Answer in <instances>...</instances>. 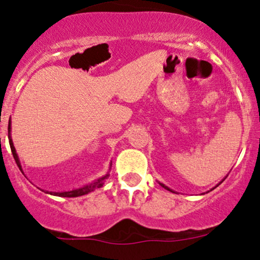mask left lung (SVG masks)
Masks as SVG:
<instances>
[{
    "label": "left lung",
    "mask_w": 260,
    "mask_h": 260,
    "mask_svg": "<svg viewBox=\"0 0 260 260\" xmlns=\"http://www.w3.org/2000/svg\"><path fill=\"white\" fill-rule=\"evenodd\" d=\"M221 182H222V181H221ZM221 182H220V183H221ZM159 184H161V186H162L163 188H165V189H167V190H169V191H173L172 189H170V188H168V187H167V186H165V184H163V183H159ZM218 186H219V184H218ZM173 193H174V191H173Z\"/></svg>",
    "instance_id": "8db88e82"
}]
</instances>
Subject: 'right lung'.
I'll return each mask as SVG.
<instances>
[{
	"mask_svg": "<svg viewBox=\"0 0 260 260\" xmlns=\"http://www.w3.org/2000/svg\"><path fill=\"white\" fill-rule=\"evenodd\" d=\"M8 138H9V144H10V149H12L14 159H15L17 167H19L21 172H22V169H21V165H20L19 157H17L16 150H15V148H14L12 137H10V120H9V125H8ZM108 176L109 175H108V174H106L105 176L99 177V179L95 180L94 182L87 184V186L81 187V188H79V189H73V190H70V191H61V193H53V191H51V193H49V194H51V195H58V197H62V198H77V197H81V195H85V194L90 193V191L95 190V189H97V188L103 187V184H104V181H105V179H108Z\"/></svg>",
	"mask_w": 260,
	"mask_h": 260,
	"instance_id": "obj_1",
	"label": "right lung"
}]
</instances>
